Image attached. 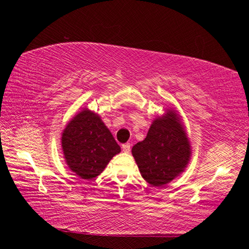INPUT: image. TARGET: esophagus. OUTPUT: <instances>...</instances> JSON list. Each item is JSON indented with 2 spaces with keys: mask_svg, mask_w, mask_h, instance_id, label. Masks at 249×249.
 Here are the masks:
<instances>
[{
  "mask_svg": "<svg viewBox=\"0 0 249 249\" xmlns=\"http://www.w3.org/2000/svg\"><path fill=\"white\" fill-rule=\"evenodd\" d=\"M122 149H123L124 153H129V151H130V144H128V142L123 144V145H122Z\"/></svg>",
  "mask_w": 249,
  "mask_h": 249,
  "instance_id": "obj_1",
  "label": "esophagus"
}]
</instances>
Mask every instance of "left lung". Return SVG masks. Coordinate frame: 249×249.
Instances as JSON below:
<instances>
[{"instance_id":"left-lung-1","label":"left lung","mask_w":249,"mask_h":249,"mask_svg":"<svg viewBox=\"0 0 249 249\" xmlns=\"http://www.w3.org/2000/svg\"><path fill=\"white\" fill-rule=\"evenodd\" d=\"M191 153L185 126L174 107L156 117L145 140L132 148L142 177L154 187H162L182 174Z\"/></svg>"}]
</instances>
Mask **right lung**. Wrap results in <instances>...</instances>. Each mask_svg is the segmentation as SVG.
I'll return each mask as SVG.
<instances>
[{
    "mask_svg": "<svg viewBox=\"0 0 249 249\" xmlns=\"http://www.w3.org/2000/svg\"><path fill=\"white\" fill-rule=\"evenodd\" d=\"M61 147L69 169L86 180L102 174L109 160L121 153V147L101 116L88 107L66 125Z\"/></svg>",
    "mask_w": 249,
    "mask_h": 249,
    "instance_id": "obj_1",
    "label": "right lung"
}]
</instances>
